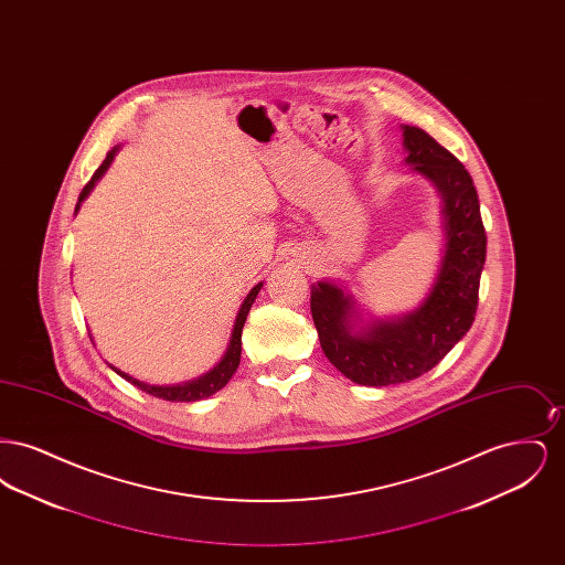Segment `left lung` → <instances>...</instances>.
Masks as SVG:
<instances>
[{
  "instance_id": "1",
  "label": "left lung",
  "mask_w": 565,
  "mask_h": 565,
  "mask_svg": "<svg viewBox=\"0 0 565 565\" xmlns=\"http://www.w3.org/2000/svg\"><path fill=\"white\" fill-rule=\"evenodd\" d=\"M404 162L443 199L445 249L430 295L411 313L353 328V296L334 281L311 286V316L326 358L358 385H396L431 371L470 330L479 305L487 235L470 173L424 129L403 125Z\"/></svg>"
}]
</instances>
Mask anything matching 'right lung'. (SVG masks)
Segmentation results:
<instances>
[{"label":"right lung","mask_w":565,"mask_h":565,"mask_svg":"<svg viewBox=\"0 0 565 565\" xmlns=\"http://www.w3.org/2000/svg\"><path fill=\"white\" fill-rule=\"evenodd\" d=\"M116 150H118V148L109 150L106 161L99 164V169L93 173L90 182L82 189L81 196H78V205H76V212L81 210L82 201L88 196V192L97 184V180L108 171L109 162L114 159ZM260 288H263V284H256V286L249 290V295L245 296V300L242 302V309H239V313H237V320H235L233 334H231L228 350H226V353L222 355V360L215 364L210 373H205V375L199 376V379L186 381V383H182V385H150V383L137 381L134 376L127 375V373H122V371H118V369H114L111 364H109V369H111L116 375H120L122 379H127L129 383H134L135 387H139L141 392H146V394H150V396H154V398H161V401H169V403H194V401H203V398L212 396V394H215L217 390H222V387L228 383V379L235 375V371H237V366H239V360H242L243 323L247 320V313H249V309H252L256 296L260 292Z\"/></svg>","instance_id":"right-lung-1"}]
</instances>
